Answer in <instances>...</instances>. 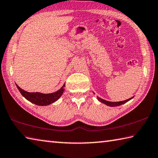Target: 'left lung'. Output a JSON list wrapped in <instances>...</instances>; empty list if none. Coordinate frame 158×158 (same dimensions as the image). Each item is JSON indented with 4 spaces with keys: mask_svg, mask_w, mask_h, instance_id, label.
Returning <instances> with one entry per match:
<instances>
[{
    "mask_svg": "<svg viewBox=\"0 0 158 158\" xmlns=\"http://www.w3.org/2000/svg\"><path fill=\"white\" fill-rule=\"evenodd\" d=\"M133 97H131V98L128 99H127L125 100V101H122V102H108V101H106V100L103 99L102 98H100V97H97V99L99 100V102H101L102 103H103V104H105L107 106H120L122 105L123 104H124V103L128 102L129 100L131 99Z\"/></svg>",
    "mask_w": 158,
    "mask_h": 158,
    "instance_id": "left-lung-1",
    "label": "left lung"
}]
</instances>
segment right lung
Masks as SVG:
<instances>
[{"label": "right lung", "mask_w": 158, "mask_h": 158, "mask_svg": "<svg viewBox=\"0 0 158 158\" xmlns=\"http://www.w3.org/2000/svg\"><path fill=\"white\" fill-rule=\"evenodd\" d=\"M16 85L20 93H21L22 95L25 99L30 102L33 103V104L39 106H47L56 102L62 95L64 91V87H65V85H64V86L58 91L55 92V93L50 94H43L40 93H28V92L23 90L17 84Z\"/></svg>", "instance_id": "add662e5"}]
</instances>
